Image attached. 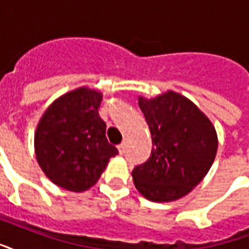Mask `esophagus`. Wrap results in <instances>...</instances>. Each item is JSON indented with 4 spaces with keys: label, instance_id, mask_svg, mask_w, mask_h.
<instances>
[{
    "label": "esophagus",
    "instance_id": "1",
    "mask_svg": "<svg viewBox=\"0 0 249 249\" xmlns=\"http://www.w3.org/2000/svg\"><path fill=\"white\" fill-rule=\"evenodd\" d=\"M117 150H119V153H120V154H124L125 142H123V143H120V145H117Z\"/></svg>",
    "mask_w": 249,
    "mask_h": 249
}]
</instances>
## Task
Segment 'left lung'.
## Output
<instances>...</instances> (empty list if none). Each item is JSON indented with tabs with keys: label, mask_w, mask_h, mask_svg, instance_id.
<instances>
[{
	"label": "left lung",
	"mask_w": 249,
	"mask_h": 249,
	"mask_svg": "<svg viewBox=\"0 0 249 249\" xmlns=\"http://www.w3.org/2000/svg\"><path fill=\"white\" fill-rule=\"evenodd\" d=\"M151 133V155L132 171L142 196L154 202L179 200L192 191L213 164L218 150L215 128L191 100L175 91L151 99L138 96Z\"/></svg>",
	"instance_id": "left-lung-1"
}]
</instances>
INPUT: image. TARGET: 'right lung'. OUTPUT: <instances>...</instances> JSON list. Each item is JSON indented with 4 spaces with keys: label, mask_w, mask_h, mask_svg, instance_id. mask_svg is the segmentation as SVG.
Listing matches in <instances>:
<instances>
[{
    "label": "right lung",
    "mask_w": 249,
    "mask_h": 249,
    "mask_svg": "<svg viewBox=\"0 0 249 249\" xmlns=\"http://www.w3.org/2000/svg\"><path fill=\"white\" fill-rule=\"evenodd\" d=\"M102 99L90 87L69 91L45 109L36 126V160L53 184L70 192L92 187L117 154L98 112Z\"/></svg>",
    "instance_id": "obj_1"
}]
</instances>
